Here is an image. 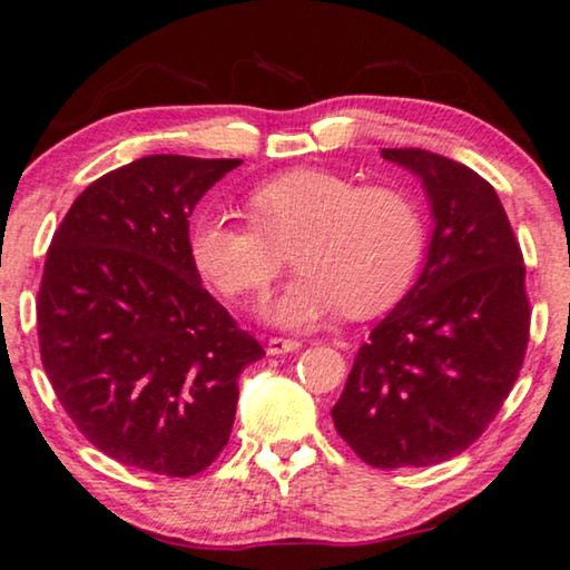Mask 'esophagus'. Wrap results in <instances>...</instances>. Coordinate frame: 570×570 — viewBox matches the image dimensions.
<instances>
[{
    "label": "esophagus",
    "mask_w": 570,
    "mask_h": 570,
    "mask_svg": "<svg viewBox=\"0 0 570 570\" xmlns=\"http://www.w3.org/2000/svg\"><path fill=\"white\" fill-rule=\"evenodd\" d=\"M303 342L298 340H283V336H272L267 342V352L269 354H287V352H298Z\"/></svg>",
    "instance_id": "obj_1"
}]
</instances>
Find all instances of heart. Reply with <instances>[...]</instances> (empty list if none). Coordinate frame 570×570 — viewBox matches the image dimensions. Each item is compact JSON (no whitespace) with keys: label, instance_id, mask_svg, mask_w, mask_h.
I'll return each instance as SVG.
<instances>
[{"label":"heart","instance_id":"b5f03b06","mask_svg":"<svg viewBox=\"0 0 570 570\" xmlns=\"http://www.w3.org/2000/svg\"><path fill=\"white\" fill-rule=\"evenodd\" d=\"M252 224L203 213L187 249L205 283L228 298H262L293 246L301 269L267 316L311 328L346 311L373 316L406 293L424 254V216L403 189L357 185L328 169H291L246 195Z\"/></svg>","mask_w":570,"mask_h":570}]
</instances>
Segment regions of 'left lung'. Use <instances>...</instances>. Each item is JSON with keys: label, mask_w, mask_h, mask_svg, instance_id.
<instances>
[{"label": "left lung", "mask_w": 570, "mask_h": 570, "mask_svg": "<svg viewBox=\"0 0 570 570\" xmlns=\"http://www.w3.org/2000/svg\"><path fill=\"white\" fill-rule=\"evenodd\" d=\"M383 159L422 179L434 234L414 287L360 346L332 419L367 465L424 468L468 450L504 406L532 311L497 189L424 148H383Z\"/></svg>", "instance_id": "obj_1"}]
</instances>
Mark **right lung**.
<instances>
[{
	"instance_id": "add662e5",
	"label": "right lung",
	"mask_w": 570,
	"mask_h": 570,
	"mask_svg": "<svg viewBox=\"0 0 570 570\" xmlns=\"http://www.w3.org/2000/svg\"><path fill=\"white\" fill-rule=\"evenodd\" d=\"M242 159L156 154L107 171L56 228L40 360L81 434L122 465L187 478L226 448L238 373L265 350L200 283V197Z\"/></svg>"
}]
</instances>
